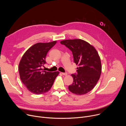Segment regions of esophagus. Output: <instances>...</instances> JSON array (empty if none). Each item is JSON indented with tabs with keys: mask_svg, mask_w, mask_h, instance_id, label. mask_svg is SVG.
<instances>
[{
	"mask_svg": "<svg viewBox=\"0 0 126 126\" xmlns=\"http://www.w3.org/2000/svg\"><path fill=\"white\" fill-rule=\"evenodd\" d=\"M62 75H63L64 76H67L68 75V74L67 73H62Z\"/></svg>",
	"mask_w": 126,
	"mask_h": 126,
	"instance_id": "1",
	"label": "esophagus"
}]
</instances>
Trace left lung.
<instances>
[{
    "label": "left lung",
    "instance_id": "left-lung-1",
    "mask_svg": "<svg viewBox=\"0 0 126 126\" xmlns=\"http://www.w3.org/2000/svg\"><path fill=\"white\" fill-rule=\"evenodd\" d=\"M60 43L72 52L74 62L79 66L77 74L71 75L73 83L69 86V91L76 95L86 94L94 88L101 76L99 54L93 45L82 39L64 40Z\"/></svg>",
    "mask_w": 126,
    "mask_h": 126
}]
</instances>
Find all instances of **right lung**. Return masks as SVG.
Wrapping results in <instances>:
<instances>
[{
  "label": "right lung",
  "mask_w": 126,
  "mask_h": 126,
  "mask_svg": "<svg viewBox=\"0 0 126 126\" xmlns=\"http://www.w3.org/2000/svg\"><path fill=\"white\" fill-rule=\"evenodd\" d=\"M56 42L36 43L25 52L20 60L18 68L20 79L32 93L40 95L47 92L59 74L58 71L49 72L42 69L46 63L48 52Z\"/></svg>",
  "instance_id": "1"
}]
</instances>
